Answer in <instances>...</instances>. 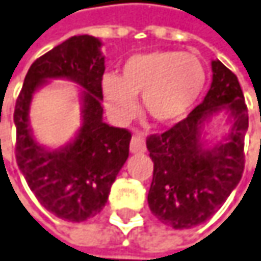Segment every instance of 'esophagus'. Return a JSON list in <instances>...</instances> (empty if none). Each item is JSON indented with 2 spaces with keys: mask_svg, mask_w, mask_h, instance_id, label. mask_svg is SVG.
Segmentation results:
<instances>
[{
  "mask_svg": "<svg viewBox=\"0 0 261 261\" xmlns=\"http://www.w3.org/2000/svg\"><path fill=\"white\" fill-rule=\"evenodd\" d=\"M131 153H143L146 152V142L142 134H134L130 143Z\"/></svg>",
  "mask_w": 261,
  "mask_h": 261,
  "instance_id": "esophagus-1",
  "label": "esophagus"
}]
</instances>
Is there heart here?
Listing matches in <instances>:
<instances>
[{
	"mask_svg": "<svg viewBox=\"0 0 261 261\" xmlns=\"http://www.w3.org/2000/svg\"><path fill=\"white\" fill-rule=\"evenodd\" d=\"M207 84V70L198 56L181 51L136 54L122 65L121 78L101 80L105 105L111 118L127 124L137 114V96L158 124L171 125L191 114Z\"/></svg>",
	"mask_w": 261,
	"mask_h": 261,
	"instance_id": "heart-1",
	"label": "heart"
}]
</instances>
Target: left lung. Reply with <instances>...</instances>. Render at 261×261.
<instances>
[{"label":"left lung","mask_w":261,"mask_h":261,"mask_svg":"<svg viewBox=\"0 0 261 261\" xmlns=\"http://www.w3.org/2000/svg\"><path fill=\"white\" fill-rule=\"evenodd\" d=\"M213 83L202 103L162 134L149 136L153 161L147 195L152 214L174 229H191L222 207L244 173V139L248 111L237 75L220 60L211 62ZM224 109L231 130L223 142L208 146L203 125Z\"/></svg>","instance_id":"8db88e82"}]
</instances>
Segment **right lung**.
Returning <instances> with one entry per match:
<instances>
[{
  "label": "right lung",
  "mask_w": 261,
  "mask_h": 261,
  "mask_svg": "<svg viewBox=\"0 0 261 261\" xmlns=\"http://www.w3.org/2000/svg\"><path fill=\"white\" fill-rule=\"evenodd\" d=\"M100 47L99 38L76 35L41 56L28 70L14 108L19 170L39 204L68 222H84L103 210L130 150V131L103 122ZM48 79H69L85 88L82 128L57 149L39 145L29 125L32 97Z\"/></svg>",
  "instance_id": "1"
}]
</instances>
